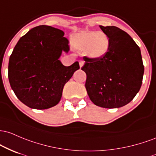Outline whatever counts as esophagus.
I'll return each instance as SVG.
<instances>
[{"instance_id":"1","label":"esophagus","mask_w":156,"mask_h":156,"mask_svg":"<svg viewBox=\"0 0 156 156\" xmlns=\"http://www.w3.org/2000/svg\"><path fill=\"white\" fill-rule=\"evenodd\" d=\"M83 65H84L83 61H80V69H81V68L83 67Z\"/></svg>"}]
</instances>
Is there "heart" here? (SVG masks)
Segmentation results:
<instances>
[{
	"instance_id": "b5f03b06",
	"label": "heart",
	"mask_w": 156,
	"mask_h": 156,
	"mask_svg": "<svg viewBox=\"0 0 156 156\" xmlns=\"http://www.w3.org/2000/svg\"><path fill=\"white\" fill-rule=\"evenodd\" d=\"M111 39L102 31H83L73 34L71 46L79 53L84 54L92 59H99L108 53Z\"/></svg>"
}]
</instances>
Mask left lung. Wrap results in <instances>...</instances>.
I'll use <instances>...</instances> for the list:
<instances>
[{
	"label": "left lung",
	"mask_w": 156,
	"mask_h": 156,
	"mask_svg": "<svg viewBox=\"0 0 156 156\" xmlns=\"http://www.w3.org/2000/svg\"><path fill=\"white\" fill-rule=\"evenodd\" d=\"M110 39L111 45L102 58L85 61V88L96 105L118 108L136 97L142 83L144 68L141 50L127 33L116 26H99Z\"/></svg>",
	"instance_id": "left-lung-1"
}]
</instances>
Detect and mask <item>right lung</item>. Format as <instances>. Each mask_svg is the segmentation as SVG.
<instances>
[{"instance_id":"1","label":"right lung","mask_w":156,"mask_h":156,"mask_svg":"<svg viewBox=\"0 0 156 156\" xmlns=\"http://www.w3.org/2000/svg\"><path fill=\"white\" fill-rule=\"evenodd\" d=\"M63 31L39 26L20 37L9 57L8 77L17 99L33 109L57 105L66 83L80 69L78 62L65 66L59 58L69 51Z\"/></svg>"}]
</instances>
